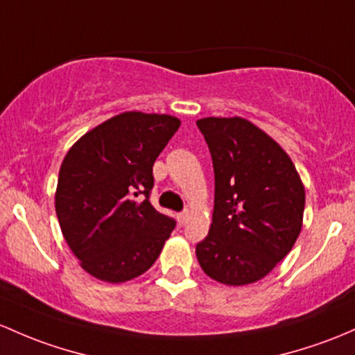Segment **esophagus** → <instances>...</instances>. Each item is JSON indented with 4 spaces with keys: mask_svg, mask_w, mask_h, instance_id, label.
I'll return each instance as SVG.
<instances>
[{
    "mask_svg": "<svg viewBox=\"0 0 355 355\" xmlns=\"http://www.w3.org/2000/svg\"><path fill=\"white\" fill-rule=\"evenodd\" d=\"M188 218H189V211H184V213H181V215H178L179 225H184L186 222H188Z\"/></svg>",
    "mask_w": 355,
    "mask_h": 355,
    "instance_id": "1",
    "label": "esophagus"
}]
</instances>
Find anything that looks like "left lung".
<instances>
[{
	"instance_id": "left-lung-1",
	"label": "left lung",
	"mask_w": 355,
	"mask_h": 355,
	"mask_svg": "<svg viewBox=\"0 0 355 355\" xmlns=\"http://www.w3.org/2000/svg\"><path fill=\"white\" fill-rule=\"evenodd\" d=\"M215 171V208L196 245L201 269L216 283L245 286L283 261L303 227L304 186L272 137L242 116L196 121Z\"/></svg>"
}]
</instances>
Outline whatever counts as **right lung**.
<instances>
[{
  "label": "right lung",
  "mask_w": 355,
  "mask_h": 355,
  "mask_svg": "<svg viewBox=\"0 0 355 355\" xmlns=\"http://www.w3.org/2000/svg\"><path fill=\"white\" fill-rule=\"evenodd\" d=\"M181 120L125 112L86 132L67 150L55 189V213L79 266L120 284L152 268L174 220L148 201L152 166ZM146 194L140 202L136 198Z\"/></svg>",
  "instance_id": "right-lung-1"
}]
</instances>
